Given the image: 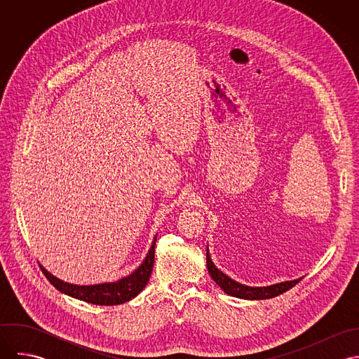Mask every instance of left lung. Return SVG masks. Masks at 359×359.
<instances>
[{"instance_id": "1", "label": "left lung", "mask_w": 359, "mask_h": 359, "mask_svg": "<svg viewBox=\"0 0 359 359\" xmlns=\"http://www.w3.org/2000/svg\"><path fill=\"white\" fill-rule=\"evenodd\" d=\"M205 262H207V269L208 273L211 275L212 280L226 293L231 294L233 297H239V299H248V300H264V299H272L276 297L285 292H287L289 289H292L293 286H296L300 279H294V280H287V282H282V283H276L272 286H266V287H249L245 285H241L235 280H232L231 278H228L225 273H222L219 269L215 268V265L212 264L211 258L208 256V250H207V257H205Z\"/></svg>"}]
</instances>
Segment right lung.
<instances>
[{
  "label": "right lung",
  "instance_id": "1",
  "mask_svg": "<svg viewBox=\"0 0 359 359\" xmlns=\"http://www.w3.org/2000/svg\"><path fill=\"white\" fill-rule=\"evenodd\" d=\"M154 246H156V238L148 256L144 259L141 266L135 269V272H133L130 276L123 278L113 283H102V285H94V286H76L55 278L41 265L40 268L46 275V278L50 280V283L65 294H69L74 299H79L95 306H117V304L127 303L135 296H138L149 282L154 265Z\"/></svg>",
  "mask_w": 359,
  "mask_h": 359
}]
</instances>
